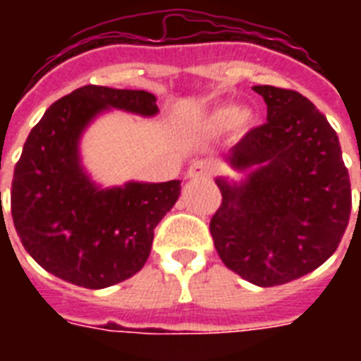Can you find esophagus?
<instances>
[{
	"mask_svg": "<svg viewBox=\"0 0 361 361\" xmlns=\"http://www.w3.org/2000/svg\"><path fill=\"white\" fill-rule=\"evenodd\" d=\"M209 172H212V164L206 159H197L189 164L185 176L187 180H197V178H208Z\"/></svg>",
	"mask_w": 361,
	"mask_h": 361,
	"instance_id": "1",
	"label": "esophagus"
}]
</instances>
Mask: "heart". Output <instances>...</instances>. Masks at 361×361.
<instances>
[{
    "mask_svg": "<svg viewBox=\"0 0 361 361\" xmlns=\"http://www.w3.org/2000/svg\"><path fill=\"white\" fill-rule=\"evenodd\" d=\"M257 123V116L249 109H238L236 104H221L208 118V129L214 133H225L228 129L249 130Z\"/></svg>",
    "mask_w": 361,
    "mask_h": 361,
    "instance_id": "obj_1",
    "label": "heart"
}]
</instances>
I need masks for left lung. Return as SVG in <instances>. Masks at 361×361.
<instances>
[{
    "instance_id": "8db88e82",
    "label": "left lung",
    "mask_w": 361,
    "mask_h": 361,
    "mask_svg": "<svg viewBox=\"0 0 361 361\" xmlns=\"http://www.w3.org/2000/svg\"><path fill=\"white\" fill-rule=\"evenodd\" d=\"M268 121L225 155L241 180L215 178L223 204L209 223L228 269L257 286L285 285L336 252L353 209L336 130L292 90L252 86Z\"/></svg>"
}]
</instances>
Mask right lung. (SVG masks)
Segmentation results:
<instances>
[{
    "instance_id": "right-lung-1",
    "label": "right lung",
    "mask_w": 361,
    "mask_h": 361,
    "mask_svg": "<svg viewBox=\"0 0 361 361\" xmlns=\"http://www.w3.org/2000/svg\"><path fill=\"white\" fill-rule=\"evenodd\" d=\"M110 110L153 118L144 90L84 86L50 106L31 129L14 166L11 212L20 241L59 279L106 288L146 264L153 231L180 198L181 181L103 187L82 164V135Z\"/></svg>"
}]
</instances>
